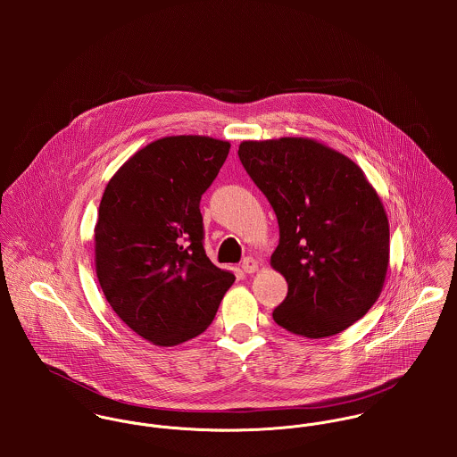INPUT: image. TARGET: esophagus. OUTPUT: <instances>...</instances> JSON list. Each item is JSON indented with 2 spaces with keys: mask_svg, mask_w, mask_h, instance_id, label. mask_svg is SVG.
Returning a JSON list of instances; mask_svg holds the SVG:
<instances>
[{
  "mask_svg": "<svg viewBox=\"0 0 457 457\" xmlns=\"http://www.w3.org/2000/svg\"><path fill=\"white\" fill-rule=\"evenodd\" d=\"M241 269L246 272V274H253L259 270V262L255 261L253 257H246L243 263H241Z\"/></svg>",
  "mask_w": 457,
  "mask_h": 457,
  "instance_id": "34e87169",
  "label": "esophagus"
}]
</instances>
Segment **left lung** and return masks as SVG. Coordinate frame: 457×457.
Masks as SVG:
<instances>
[{"mask_svg":"<svg viewBox=\"0 0 457 457\" xmlns=\"http://www.w3.org/2000/svg\"><path fill=\"white\" fill-rule=\"evenodd\" d=\"M239 158L270 202L279 245L270 267L288 294L274 322L310 339L362 319L389 269V220L362 169L308 137L243 140Z\"/></svg>","mask_w":457,"mask_h":457,"instance_id":"1","label":"left lung"}]
</instances>
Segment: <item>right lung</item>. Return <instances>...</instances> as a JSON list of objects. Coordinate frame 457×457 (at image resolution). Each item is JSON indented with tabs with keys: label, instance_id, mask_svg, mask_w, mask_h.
Returning a JSON list of instances; mask_svg holds the SVG:
<instances>
[{
	"label": "right lung",
	"instance_id": "right-lung-1",
	"mask_svg": "<svg viewBox=\"0 0 457 457\" xmlns=\"http://www.w3.org/2000/svg\"><path fill=\"white\" fill-rule=\"evenodd\" d=\"M230 142L170 135L138 149L109 179L95 225V267L114 313L158 346L202 334L234 272L207 259L200 196Z\"/></svg>",
	"mask_w": 457,
	"mask_h": 457
}]
</instances>
